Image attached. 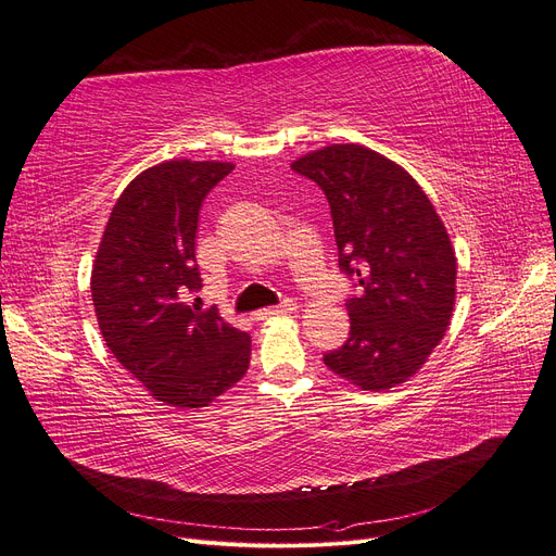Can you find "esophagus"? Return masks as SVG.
I'll use <instances>...</instances> for the list:
<instances>
[{
    "label": "esophagus",
    "instance_id": "esophagus-1",
    "mask_svg": "<svg viewBox=\"0 0 556 556\" xmlns=\"http://www.w3.org/2000/svg\"><path fill=\"white\" fill-rule=\"evenodd\" d=\"M298 312V302L295 300H283L281 304L273 306V309H263V312H256L252 318L254 320H267V318H275V316H291Z\"/></svg>",
    "mask_w": 556,
    "mask_h": 556
}]
</instances>
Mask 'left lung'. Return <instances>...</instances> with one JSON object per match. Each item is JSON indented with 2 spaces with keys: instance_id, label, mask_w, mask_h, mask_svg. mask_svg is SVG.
I'll return each mask as SVG.
<instances>
[{
  "instance_id": "8db88e82",
  "label": "left lung",
  "mask_w": 556,
  "mask_h": 556,
  "mask_svg": "<svg viewBox=\"0 0 556 556\" xmlns=\"http://www.w3.org/2000/svg\"><path fill=\"white\" fill-rule=\"evenodd\" d=\"M330 203L339 267L359 283L351 337L323 359L364 392L413 378L444 339L456 304V252L435 205L401 164L359 143L298 157Z\"/></svg>"
}]
</instances>
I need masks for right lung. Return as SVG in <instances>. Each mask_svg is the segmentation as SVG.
Segmentation results:
<instances>
[{
	"label": "right lung",
	"mask_w": 556,
	"mask_h": 556,
	"mask_svg": "<svg viewBox=\"0 0 556 556\" xmlns=\"http://www.w3.org/2000/svg\"><path fill=\"white\" fill-rule=\"evenodd\" d=\"M231 162L167 160L116 199L91 270L100 334L123 368L164 405H211L250 368L252 339L188 298L201 289V203Z\"/></svg>",
	"instance_id": "add662e5"
}]
</instances>
